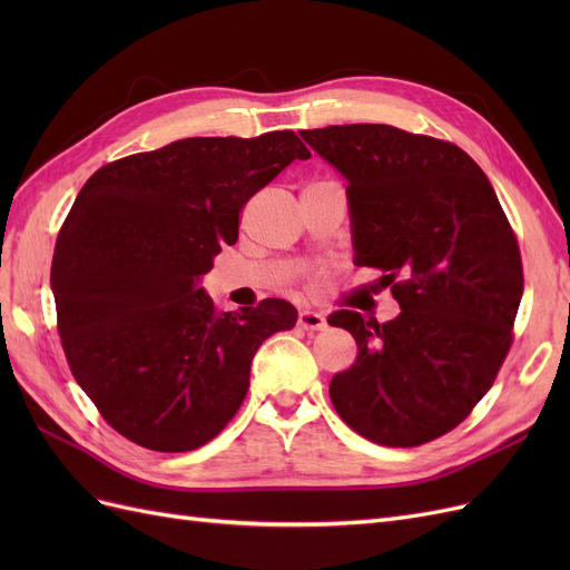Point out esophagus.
Masks as SVG:
<instances>
[{
	"mask_svg": "<svg viewBox=\"0 0 570 570\" xmlns=\"http://www.w3.org/2000/svg\"><path fill=\"white\" fill-rule=\"evenodd\" d=\"M297 325L302 327V331H323L327 321L316 312H302L297 318Z\"/></svg>",
	"mask_w": 570,
	"mask_h": 570,
	"instance_id": "esophagus-1",
	"label": "esophagus"
}]
</instances>
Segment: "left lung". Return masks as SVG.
I'll list each match as a JSON object with an SVG mask.
<instances>
[{
    "label": "left lung",
    "instance_id": "left-lung-1",
    "mask_svg": "<svg viewBox=\"0 0 570 570\" xmlns=\"http://www.w3.org/2000/svg\"><path fill=\"white\" fill-rule=\"evenodd\" d=\"M347 178L354 264L383 271L402 314L340 308L358 356L331 383L340 419L385 446L454 430L488 394L523 295L519 239L482 168L461 147L394 126L302 130Z\"/></svg>",
    "mask_w": 570,
    "mask_h": 570
}]
</instances>
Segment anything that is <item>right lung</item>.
Wrapping results in <instances>:
<instances>
[{"instance_id":"add662e5","label":"right lung","mask_w":570,"mask_h":570,"mask_svg":"<svg viewBox=\"0 0 570 570\" xmlns=\"http://www.w3.org/2000/svg\"><path fill=\"white\" fill-rule=\"evenodd\" d=\"M312 151L292 130L187 137L101 166L57 237L51 292L68 366L116 433L193 452L226 428L256 350L297 308L262 299L220 312L197 287L245 204Z\"/></svg>"}]
</instances>
